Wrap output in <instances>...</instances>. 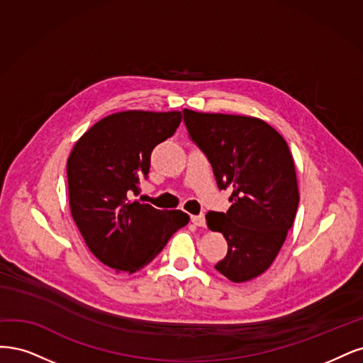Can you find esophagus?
<instances>
[{"label":"esophagus","instance_id":"1","mask_svg":"<svg viewBox=\"0 0 363 363\" xmlns=\"http://www.w3.org/2000/svg\"><path fill=\"white\" fill-rule=\"evenodd\" d=\"M191 221H193V225H196L199 228H203L205 226V216H191Z\"/></svg>","mask_w":363,"mask_h":363}]
</instances>
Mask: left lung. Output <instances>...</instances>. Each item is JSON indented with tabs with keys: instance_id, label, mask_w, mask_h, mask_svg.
I'll list each match as a JSON object with an SVG mask.
<instances>
[{
	"instance_id": "8db88e82",
	"label": "left lung",
	"mask_w": 363,
	"mask_h": 363,
	"mask_svg": "<svg viewBox=\"0 0 363 363\" xmlns=\"http://www.w3.org/2000/svg\"><path fill=\"white\" fill-rule=\"evenodd\" d=\"M190 138L211 162L220 190H230L228 213L206 214L223 233L228 253L216 270L230 282H247L273 264L298 208L294 160L285 138L250 116L184 110Z\"/></svg>"
}]
</instances>
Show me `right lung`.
<instances>
[{
    "mask_svg": "<svg viewBox=\"0 0 363 363\" xmlns=\"http://www.w3.org/2000/svg\"><path fill=\"white\" fill-rule=\"evenodd\" d=\"M181 111H121L93 125L67 158L69 205L89 250L116 272L134 273L190 221L131 201L147 179L154 147L172 137Z\"/></svg>",
    "mask_w": 363,
    "mask_h": 363,
    "instance_id": "1",
    "label": "right lung"
}]
</instances>
